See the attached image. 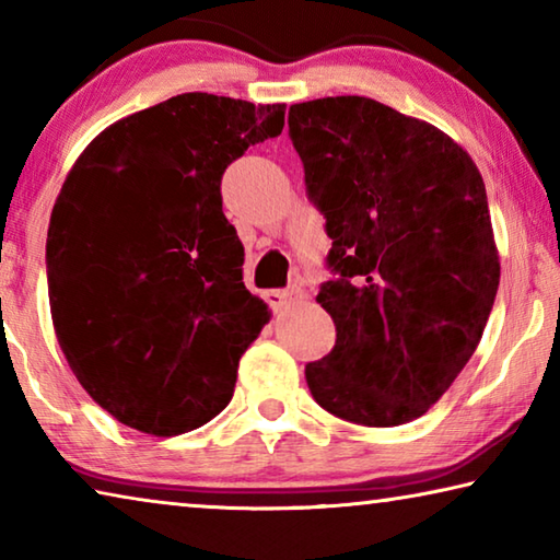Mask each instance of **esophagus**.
<instances>
[{
    "instance_id": "1",
    "label": "esophagus",
    "mask_w": 560,
    "mask_h": 560,
    "mask_svg": "<svg viewBox=\"0 0 560 560\" xmlns=\"http://www.w3.org/2000/svg\"><path fill=\"white\" fill-rule=\"evenodd\" d=\"M301 291L299 289H271L264 291V301L269 303L271 311H281L287 303H291L293 299H299Z\"/></svg>"
}]
</instances>
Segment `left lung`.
I'll return each instance as SVG.
<instances>
[{"mask_svg": "<svg viewBox=\"0 0 560 560\" xmlns=\"http://www.w3.org/2000/svg\"><path fill=\"white\" fill-rule=\"evenodd\" d=\"M308 200L334 240L316 301L336 346L306 365L340 420L395 428L469 363L494 306L499 252L477 165L430 122L363 96L289 108Z\"/></svg>", "mask_w": 560, "mask_h": 560, "instance_id": "obj_1", "label": "left lung"}]
</instances>
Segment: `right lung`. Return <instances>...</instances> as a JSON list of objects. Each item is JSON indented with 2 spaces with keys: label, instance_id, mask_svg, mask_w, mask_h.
<instances>
[{
  "label": "right lung",
  "instance_id": "add662e5",
  "mask_svg": "<svg viewBox=\"0 0 560 560\" xmlns=\"http://www.w3.org/2000/svg\"><path fill=\"white\" fill-rule=\"evenodd\" d=\"M283 113L183 93L113 122L66 177L46 240L56 338L83 390L132 430L173 438L232 400L269 311L242 281L220 185L281 136Z\"/></svg>",
  "mask_w": 560,
  "mask_h": 560
}]
</instances>
